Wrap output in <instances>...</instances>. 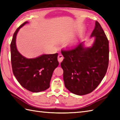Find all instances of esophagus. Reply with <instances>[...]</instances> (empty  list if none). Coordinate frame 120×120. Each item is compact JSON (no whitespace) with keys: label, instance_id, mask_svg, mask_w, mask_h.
I'll use <instances>...</instances> for the list:
<instances>
[{"label":"esophagus","instance_id":"esophagus-1","mask_svg":"<svg viewBox=\"0 0 120 120\" xmlns=\"http://www.w3.org/2000/svg\"><path fill=\"white\" fill-rule=\"evenodd\" d=\"M64 59V56L62 54H60L58 56V60L59 63H61L63 61Z\"/></svg>","mask_w":120,"mask_h":120}]
</instances>
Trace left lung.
<instances>
[{
    "instance_id": "1",
    "label": "left lung",
    "mask_w": 120,
    "mask_h": 120,
    "mask_svg": "<svg viewBox=\"0 0 120 120\" xmlns=\"http://www.w3.org/2000/svg\"><path fill=\"white\" fill-rule=\"evenodd\" d=\"M94 36L92 46L85 48L82 43L73 48L62 50L64 59L60 65L66 88L82 95L91 93L102 81L109 63V41L97 21L91 35Z\"/></svg>"
}]
</instances>
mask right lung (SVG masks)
Instances as JSON below:
<instances>
[{
    "label": "right lung",
    "instance_id": "add662e5",
    "mask_svg": "<svg viewBox=\"0 0 120 120\" xmlns=\"http://www.w3.org/2000/svg\"><path fill=\"white\" fill-rule=\"evenodd\" d=\"M26 23L28 22L23 23L16 29L11 43L12 70L24 88L33 92H38L49 88L53 72L59 64L58 54H43L35 58L23 56L17 49L16 38L20 28Z\"/></svg>",
    "mask_w": 120,
    "mask_h": 120
}]
</instances>
